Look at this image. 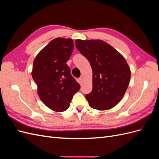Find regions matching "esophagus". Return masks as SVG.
Instances as JSON below:
<instances>
[{
	"instance_id": "esophagus-1",
	"label": "esophagus",
	"mask_w": 159,
	"mask_h": 159,
	"mask_svg": "<svg viewBox=\"0 0 159 159\" xmlns=\"http://www.w3.org/2000/svg\"><path fill=\"white\" fill-rule=\"evenodd\" d=\"M82 81H83V79H82V78H80L78 79V82H79V84H82Z\"/></svg>"
}]
</instances>
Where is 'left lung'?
<instances>
[{"mask_svg":"<svg viewBox=\"0 0 159 159\" xmlns=\"http://www.w3.org/2000/svg\"><path fill=\"white\" fill-rule=\"evenodd\" d=\"M77 49L89 61L93 71V89L85 95L89 106L103 111L111 109L123 98L131 78L125 57L101 40L75 41Z\"/></svg>","mask_w":159,"mask_h":159,"instance_id":"1","label":"left lung"}]
</instances>
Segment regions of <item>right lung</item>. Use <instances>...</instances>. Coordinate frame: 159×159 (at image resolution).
I'll use <instances>...</instances> for the list:
<instances>
[{"label":"right lung","instance_id":"obj_1","mask_svg":"<svg viewBox=\"0 0 159 159\" xmlns=\"http://www.w3.org/2000/svg\"><path fill=\"white\" fill-rule=\"evenodd\" d=\"M73 49L71 39L57 38L38 53L33 62L32 76L39 98L56 112L68 109L73 96L80 89L66 64Z\"/></svg>","mask_w":159,"mask_h":159}]
</instances>
